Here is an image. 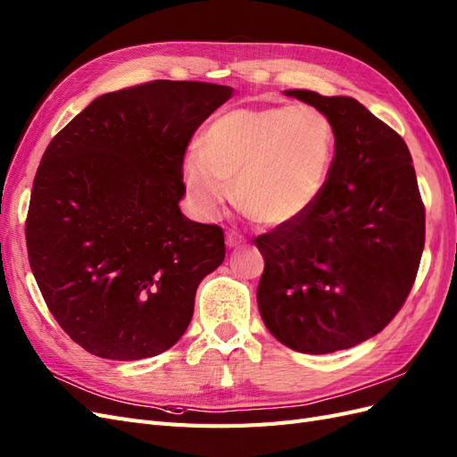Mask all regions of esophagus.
I'll return each instance as SVG.
<instances>
[{"instance_id":"obj_1","label":"esophagus","mask_w":457,"mask_h":457,"mask_svg":"<svg viewBox=\"0 0 457 457\" xmlns=\"http://www.w3.org/2000/svg\"><path fill=\"white\" fill-rule=\"evenodd\" d=\"M242 244V237H238V234H227V247H238Z\"/></svg>"}]
</instances>
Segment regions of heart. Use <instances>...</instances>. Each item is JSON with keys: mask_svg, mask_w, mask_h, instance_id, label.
Returning a JSON list of instances; mask_svg holds the SVG:
<instances>
[{"mask_svg": "<svg viewBox=\"0 0 457 457\" xmlns=\"http://www.w3.org/2000/svg\"><path fill=\"white\" fill-rule=\"evenodd\" d=\"M337 150L331 120L312 106L234 108L210 123L183 162L195 210L212 219L230 198L255 223L284 227L309 213L328 187Z\"/></svg>", "mask_w": 457, "mask_h": 457, "instance_id": "heart-1", "label": "heart"}]
</instances>
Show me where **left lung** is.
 I'll list each match as a JSON object with an SVG mask.
<instances>
[{
	"label": "left lung",
	"instance_id": "8db88e82",
	"mask_svg": "<svg viewBox=\"0 0 457 457\" xmlns=\"http://www.w3.org/2000/svg\"><path fill=\"white\" fill-rule=\"evenodd\" d=\"M324 112L337 150L322 198L255 238L265 259L257 305L286 347L328 354L389 324L416 280L425 207L403 137L353 96L287 89Z\"/></svg>",
	"mask_w": 457,
	"mask_h": 457
}]
</instances>
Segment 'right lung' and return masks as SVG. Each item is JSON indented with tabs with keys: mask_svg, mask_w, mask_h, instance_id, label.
Returning a JSON list of instances; mask_svg holds the SVG:
<instances>
[{
	"mask_svg": "<svg viewBox=\"0 0 457 457\" xmlns=\"http://www.w3.org/2000/svg\"><path fill=\"white\" fill-rule=\"evenodd\" d=\"M232 87L158 79L101 95L53 137L26 247L51 314L87 353L156 356L183 337L225 237L181 213L183 158Z\"/></svg>",
	"mask_w": 457,
	"mask_h": 457,
	"instance_id": "right-lung-1",
	"label": "right lung"
}]
</instances>
